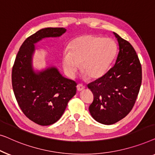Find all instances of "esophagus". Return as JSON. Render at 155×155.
I'll list each match as a JSON object with an SVG mask.
<instances>
[{
  "instance_id": "34e87169",
  "label": "esophagus",
  "mask_w": 155,
  "mask_h": 155,
  "mask_svg": "<svg viewBox=\"0 0 155 155\" xmlns=\"http://www.w3.org/2000/svg\"><path fill=\"white\" fill-rule=\"evenodd\" d=\"M77 88V90L78 91H81L84 90V89L86 88V87H85V86H84L83 84H78Z\"/></svg>"
}]
</instances>
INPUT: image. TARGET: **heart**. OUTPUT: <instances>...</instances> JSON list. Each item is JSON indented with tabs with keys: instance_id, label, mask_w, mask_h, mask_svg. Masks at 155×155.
Returning a JSON list of instances; mask_svg holds the SVG:
<instances>
[{
	"instance_id": "obj_1",
	"label": "heart",
	"mask_w": 155,
	"mask_h": 155,
	"mask_svg": "<svg viewBox=\"0 0 155 155\" xmlns=\"http://www.w3.org/2000/svg\"><path fill=\"white\" fill-rule=\"evenodd\" d=\"M117 45L108 38L86 34L71 41L69 51L62 55L64 72L72 78L80 68L84 74L92 79L101 78L108 71L117 54Z\"/></svg>"
}]
</instances>
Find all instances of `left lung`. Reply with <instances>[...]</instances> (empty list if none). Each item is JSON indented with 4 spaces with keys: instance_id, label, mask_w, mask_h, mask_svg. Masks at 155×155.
<instances>
[{
    "instance_id": "left-lung-1",
    "label": "left lung",
    "mask_w": 155,
    "mask_h": 155,
    "mask_svg": "<svg viewBox=\"0 0 155 155\" xmlns=\"http://www.w3.org/2000/svg\"><path fill=\"white\" fill-rule=\"evenodd\" d=\"M119 53L114 66L103 77L88 85L94 100L89 112L95 121L105 125L117 123L132 110L142 82V68L130 43L113 32Z\"/></svg>"
}]
</instances>
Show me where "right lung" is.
I'll return each instance as SVG.
<instances>
[{"label": "right lung", "instance_id": "obj_1", "mask_svg": "<svg viewBox=\"0 0 155 155\" xmlns=\"http://www.w3.org/2000/svg\"><path fill=\"white\" fill-rule=\"evenodd\" d=\"M64 28H45L26 39L15 59L12 88L19 107L30 120L41 126L58 121L77 92V83L63 77L58 67L36 69L33 64L35 44L46 38L60 37Z\"/></svg>", "mask_w": 155, "mask_h": 155}]
</instances>
